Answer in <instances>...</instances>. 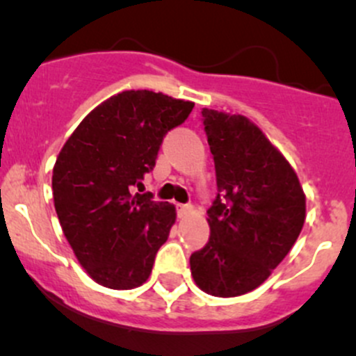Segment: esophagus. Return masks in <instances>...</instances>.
I'll return each instance as SVG.
<instances>
[{
	"label": "esophagus",
	"mask_w": 356,
	"mask_h": 356,
	"mask_svg": "<svg viewBox=\"0 0 356 356\" xmlns=\"http://www.w3.org/2000/svg\"><path fill=\"white\" fill-rule=\"evenodd\" d=\"M177 212H178V218H188L190 214L193 212V207L190 204H177Z\"/></svg>",
	"instance_id": "esophagus-1"
}]
</instances>
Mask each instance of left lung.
<instances>
[{
  "label": "left lung",
  "mask_w": 356,
  "mask_h": 356,
  "mask_svg": "<svg viewBox=\"0 0 356 356\" xmlns=\"http://www.w3.org/2000/svg\"><path fill=\"white\" fill-rule=\"evenodd\" d=\"M202 118L219 193L207 211L211 236L190 269L202 291L232 298L260 286L286 257L305 222V193L257 124L207 108Z\"/></svg>",
  "instance_id": "1"
}]
</instances>
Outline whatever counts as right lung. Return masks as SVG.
Wrapping results in <instances>:
<instances>
[{
    "label": "right lung",
    "mask_w": 356,
    "mask_h": 356,
    "mask_svg": "<svg viewBox=\"0 0 356 356\" xmlns=\"http://www.w3.org/2000/svg\"><path fill=\"white\" fill-rule=\"evenodd\" d=\"M193 102L152 90H124L89 113L53 170L54 209L80 266L111 289L140 286L177 212L152 193H131L156 166L164 135Z\"/></svg>",
    "instance_id": "add662e5"
}]
</instances>
